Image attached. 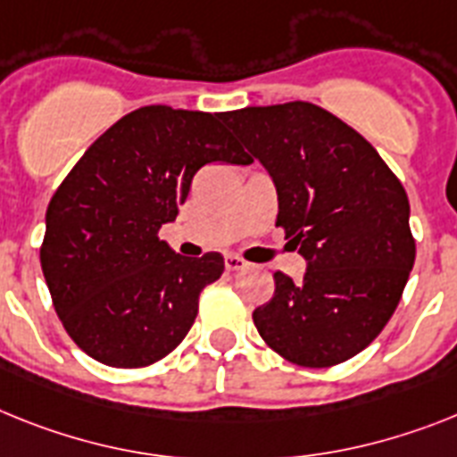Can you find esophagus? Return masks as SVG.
Wrapping results in <instances>:
<instances>
[{
	"label": "esophagus",
	"mask_w": 457,
	"mask_h": 457,
	"mask_svg": "<svg viewBox=\"0 0 457 457\" xmlns=\"http://www.w3.org/2000/svg\"><path fill=\"white\" fill-rule=\"evenodd\" d=\"M248 262L244 258H239V255H228L225 258V270L228 271H241V270H246Z\"/></svg>",
	"instance_id": "obj_1"
}]
</instances>
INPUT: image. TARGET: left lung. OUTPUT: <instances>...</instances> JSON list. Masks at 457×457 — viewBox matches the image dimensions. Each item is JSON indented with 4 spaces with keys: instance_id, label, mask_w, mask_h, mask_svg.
Here are the masks:
<instances>
[{
    "instance_id": "1",
    "label": "left lung",
    "mask_w": 457,
    "mask_h": 457,
    "mask_svg": "<svg viewBox=\"0 0 457 457\" xmlns=\"http://www.w3.org/2000/svg\"><path fill=\"white\" fill-rule=\"evenodd\" d=\"M222 120L274 179L276 228L309 262L297 283L276 271L253 323L293 365H341L381 335L404 293L416 260L404 186L362 134L312 102Z\"/></svg>"
}]
</instances>
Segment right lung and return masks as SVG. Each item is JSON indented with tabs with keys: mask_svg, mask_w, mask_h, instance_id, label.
<instances>
[{
	"mask_svg": "<svg viewBox=\"0 0 457 457\" xmlns=\"http://www.w3.org/2000/svg\"><path fill=\"white\" fill-rule=\"evenodd\" d=\"M222 113L141 106L71 167L46 211L41 270L57 318L102 365L139 370L193 328L199 293L225 271L220 253L176 255L157 232L174 220L209 162H253Z\"/></svg>",
	"mask_w": 457,
	"mask_h": 457,
	"instance_id": "obj_1",
	"label": "right lung"
}]
</instances>
